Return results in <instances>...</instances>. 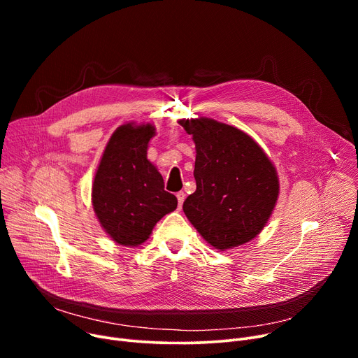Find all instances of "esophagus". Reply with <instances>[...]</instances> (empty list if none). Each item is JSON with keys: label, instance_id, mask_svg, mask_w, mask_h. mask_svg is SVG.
Instances as JSON below:
<instances>
[{"label": "esophagus", "instance_id": "34e87169", "mask_svg": "<svg viewBox=\"0 0 358 358\" xmlns=\"http://www.w3.org/2000/svg\"><path fill=\"white\" fill-rule=\"evenodd\" d=\"M184 199H185V193L184 192H178L177 193V200H178V208H181L182 203H184Z\"/></svg>", "mask_w": 358, "mask_h": 358}]
</instances>
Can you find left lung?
Here are the masks:
<instances>
[{
	"label": "left lung",
	"instance_id": "1",
	"mask_svg": "<svg viewBox=\"0 0 358 358\" xmlns=\"http://www.w3.org/2000/svg\"><path fill=\"white\" fill-rule=\"evenodd\" d=\"M180 124L196 143L197 189L182 204L187 219L216 250L250 242L266 227L278 197L274 165L234 126L206 117Z\"/></svg>",
	"mask_w": 358,
	"mask_h": 358
}]
</instances>
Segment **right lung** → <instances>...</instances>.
Masks as SVG:
<instances>
[{"label": "right lung", "mask_w": 358, "mask_h": 358, "mask_svg": "<svg viewBox=\"0 0 358 358\" xmlns=\"http://www.w3.org/2000/svg\"><path fill=\"white\" fill-rule=\"evenodd\" d=\"M152 124H123L111 135L92 182V208L101 227L120 245L145 242L157 222L177 209V197L146 158Z\"/></svg>", "instance_id": "obj_1"}]
</instances>
